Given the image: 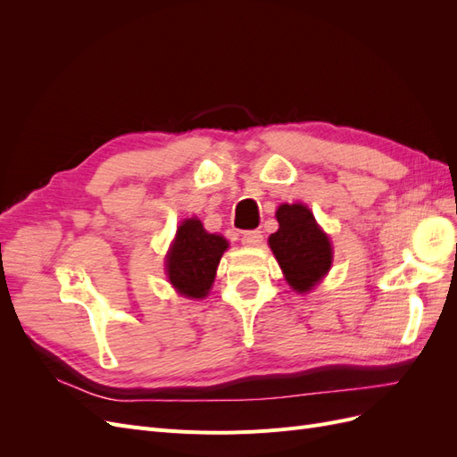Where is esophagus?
Returning a JSON list of instances; mask_svg holds the SVG:
<instances>
[{
  "instance_id": "1",
  "label": "esophagus",
  "mask_w": 457,
  "mask_h": 457,
  "mask_svg": "<svg viewBox=\"0 0 457 457\" xmlns=\"http://www.w3.org/2000/svg\"><path fill=\"white\" fill-rule=\"evenodd\" d=\"M262 242V234L261 230H247L242 234V244L247 247H255Z\"/></svg>"
}]
</instances>
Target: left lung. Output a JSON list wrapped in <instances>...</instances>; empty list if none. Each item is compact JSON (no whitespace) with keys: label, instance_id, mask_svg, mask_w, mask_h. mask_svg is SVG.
I'll return each mask as SVG.
<instances>
[{"label":"left lung","instance_id":"obj_1","mask_svg":"<svg viewBox=\"0 0 457 457\" xmlns=\"http://www.w3.org/2000/svg\"><path fill=\"white\" fill-rule=\"evenodd\" d=\"M278 230L270 234L269 245L297 294H307L320 282L331 267V244L318 227L312 212L303 204H282L276 210Z\"/></svg>","mask_w":457,"mask_h":457}]
</instances>
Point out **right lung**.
<instances>
[{"label": "right lung", "mask_w": 457, "mask_h": 457, "mask_svg": "<svg viewBox=\"0 0 457 457\" xmlns=\"http://www.w3.org/2000/svg\"><path fill=\"white\" fill-rule=\"evenodd\" d=\"M228 242L220 234L205 232L196 217L185 219L165 255L170 284L188 299H204L215 280L219 261Z\"/></svg>", "instance_id": "obj_1"}]
</instances>
